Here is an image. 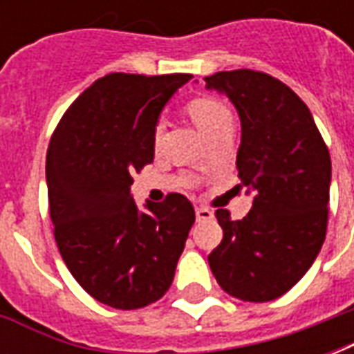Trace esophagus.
<instances>
[{
    "label": "esophagus",
    "mask_w": 354,
    "mask_h": 354,
    "mask_svg": "<svg viewBox=\"0 0 354 354\" xmlns=\"http://www.w3.org/2000/svg\"><path fill=\"white\" fill-rule=\"evenodd\" d=\"M195 214H197V220H199V222H205V220H212V218H214L212 210H208V208H203V207L197 208V210H195Z\"/></svg>",
    "instance_id": "esophagus-1"
}]
</instances>
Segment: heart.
<instances>
[{
    "mask_svg": "<svg viewBox=\"0 0 354 354\" xmlns=\"http://www.w3.org/2000/svg\"><path fill=\"white\" fill-rule=\"evenodd\" d=\"M185 108H187V113L195 121V124L199 127V131L205 134V138H208L210 134H214L216 131L223 129L225 124H233L230 108L223 102L218 100V98H212V96H197V98L187 102ZM161 136L162 124H157L153 131L155 146H159Z\"/></svg>",
    "mask_w": 354,
    "mask_h": 354,
    "instance_id": "1",
    "label": "heart"
}]
</instances>
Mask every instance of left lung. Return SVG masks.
Here are the masks:
<instances>
[{
  "mask_svg": "<svg viewBox=\"0 0 354 354\" xmlns=\"http://www.w3.org/2000/svg\"><path fill=\"white\" fill-rule=\"evenodd\" d=\"M205 81L237 108L239 185L254 192L243 220L216 210L223 239L208 263L230 296L271 301L307 273L322 248L330 153L309 108L282 81L254 70L218 72Z\"/></svg>",
  "mask_w": 354,
  "mask_h": 354,
  "instance_id": "1",
  "label": "left lung"
}]
</instances>
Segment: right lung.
I'll use <instances>...</instances> for the list:
<instances>
[{
  "instance_id": "1",
  "label": "right lung",
  "mask_w": 354,
  "mask_h": 354,
  "mask_svg": "<svg viewBox=\"0 0 354 354\" xmlns=\"http://www.w3.org/2000/svg\"><path fill=\"white\" fill-rule=\"evenodd\" d=\"M189 73H109L68 108L47 149L55 239L73 279L100 304L140 309L172 284L195 210L170 193L140 210L132 174L153 161V131Z\"/></svg>"
}]
</instances>
